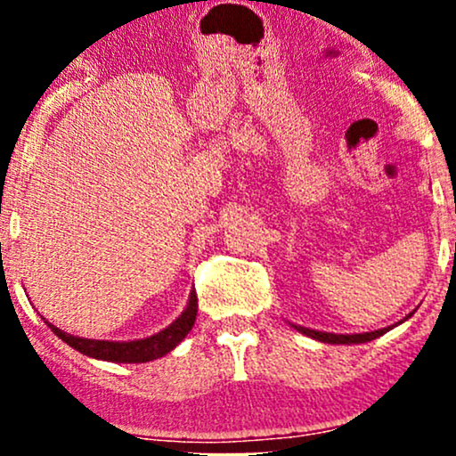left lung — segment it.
I'll use <instances>...</instances> for the list:
<instances>
[{
	"mask_svg": "<svg viewBox=\"0 0 456 456\" xmlns=\"http://www.w3.org/2000/svg\"><path fill=\"white\" fill-rule=\"evenodd\" d=\"M413 315L410 313L405 319H401V322H396L395 326H399V323L407 322ZM395 326H388V328H381V330H373V332H360V334H334V332H322V330H313V328H305V326H296V323H291V328H296L297 332L306 334V337L315 338V341H322V343H330V345H360V343H369L373 341V338L381 337V334H386L388 330H392Z\"/></svg>",
	"mask_w": 456,
	"mask_h": 456,
	"instance_id": "1",
	"label": "left lung"
}]
</instances>
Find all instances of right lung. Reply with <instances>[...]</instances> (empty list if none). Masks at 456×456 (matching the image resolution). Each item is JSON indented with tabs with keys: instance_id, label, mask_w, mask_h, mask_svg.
<instances>
[{
	"instance_id": "right-lung-1",
	"label": "right lung",
	"mask_w": 456,
	"mask_h": 456,
	"mask_svg": "<svg viewBox=\"0 0 456 456\" xmlns=\"http://www.w3.org/2000/svg\"><path fill=\"white\" fill-rule=\"evenodd\" d=\"M197 306V294L192 289L191 296H188L186 308L174 323H169L165 330L151 334V337L137 338V341H98V338L75 337V334H68L64 330L53 326L51 322H46L45 317L43 319L61 341L68 343L72 349H77L83 355H90V358L96 360H107V362L139 364L150 362V360H159L162 355L174 352L177 345L184 341L192 326H195Z\"/></svg>"
}]
</instances>
